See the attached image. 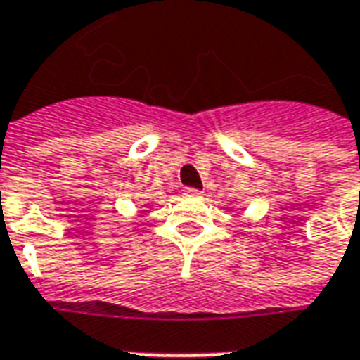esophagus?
Instances as JSON below:
<instances>
[{
	"mask_svg": "<svg viewBox=\"0 0 360 360\" xmlns=\"http://www.w3.org/2000/svg\"><path fill=\"white\" fill-rule=\"evenodd\" d=\"M184 195L186 198H200L202 192H200V190H195V188H184Z\"/></svg>",
	"mask_w": 360,
	"mask_h": 360,
	"instance_id": "1",
	"label": "esophagus"
}]
</instances>
